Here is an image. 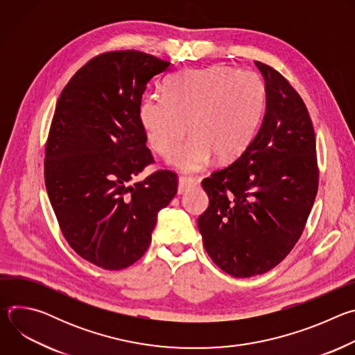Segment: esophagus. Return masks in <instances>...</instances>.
I'll use <instances>...</instances> for the list:
<instances>
[{"label":"esophagus","instance_id":"esophagus-1","mask_svg":"<svg viewBox=\"0 0 355 355\" xmlns=\"http://www.w3.org/2000/svg\"><path fill=\"white\" fill-rule=\"evenodd\" d=\"M198 184V181L195 178H189V177H180L178 178V193H184L187 192L189 188L195 187Z\"/></svg>","mask_w":355,"mask_h":355}]
</instances>
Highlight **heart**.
Segmentation results:
<instances>
[{
  "mask_svg": "<svg viewBox=\"0 0 355 355\" xmlns=\"http://www.w3.org/2000/svg\"><path fill=\"white\" fill-rule=\"evenodd\" d=\"M267 105V87L254 71L226 66L188 69L173 76L164 95H148L140 104L147 141L168 156L184 138L187 123L194 133L170 163L187 173L204 170L214 155L220 162L239 157L256 136Z\"/></svg>",
  "mask_w": 355,
  "mask_h": 355,
  "instance_id": "1",
  "label": "heart"
}]
</instances>
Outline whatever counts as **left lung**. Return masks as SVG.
<instances>
[{"label": "left lung", "instance_id": "1", "mask_svg": "<svg viewBox=\"0 0 355 355\" xmlns=\"http://www.w3.org/2000/svg\"><path fill=\"white\" fill-rule=\"evenodd\" d=\"M267 87L263 123L241 156L202 180L204 247L226 274L248 278L277 267L305 229L319 187L308 108L288 80L256 62Z\"/></svg>", "mask_w": 355, "mask_h": 355}]
</instances>
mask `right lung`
Masks as SVG:
<instances>
[{"instance_id":"add662e5","label":"right lung","mask_w":355,"mask_h":355,"mask_svg":"<svg viewBox=\"0 0 355 355\" xmlns=\"http://www.w3.org/2000/svg\"><path fill=\"white\" fill-rule=\"evenodd\" d=\"M171 63L137 50L92 58L63 88L44 150V184L60 230L80 257L110 271L148 248L157 214L178 178L157 170L132 184L155 159L140 122L141 95Z\"/></svg>"}]
</instances>
